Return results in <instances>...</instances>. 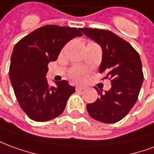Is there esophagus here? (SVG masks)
<instances>
[{
	"label": "esophagus",
	"mask_w": 154,
	"mask_h": 154,
	"mask_svg": "<svg viewBox=\"0 0 154 154\" xmlns=\"http://www.w3.org/2000/svg\"><path fill=\"white\" fill-rule=\"evenodd\" d=\"M85 89H86V88L83 87V86H77V87H76V90H77V92L83 91V90H85Z\"/></svg>",
	"instance_id": "esophagus-1"
}]
</instances>
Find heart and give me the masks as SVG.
<instances>
[{
	"label": "heart",
	"instance_id": "1",
	"mask_svg": "<svg viewBox=\"0 0 154 154\" xmlns=\"http://www.w3.org/2000/svg\"><path fill=\"white\" fill-rule=\"evenodd\" d=\"M86 70L82 67H75L71 71L70 76L72 77V79L76 82H81L85 78L86 76Z\"/></svg>",
	"mask_w": 154,
	"mask_h": 154
}]
</instances>
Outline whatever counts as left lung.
I'll list each match as a JSON object with an SVG mask.
<instances>
[{
    "label": "left lung",
    "mask_w": 154,
    "mask_h": 154,
    "mask_svg": "<svg viewBox=\"0 0 154 154\" xmlns=\"http://www.w3.org/2000/svg\"><path fill=\"white\" fill-rule=\"evenodd\" d=\"M83 34L99 44L103 60L99 72L107 74L112 88L98 90L99 97L87 105L93 119L104 123H114L125 117L136 103L143 81L139 54L130 43L107 30L81 28Z\"/></svg>",
    "instance_id": "1"
}]
</instances>
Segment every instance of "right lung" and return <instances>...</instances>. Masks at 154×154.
I'll return each instance as SVG.
<instances>
[{
    "instance_id": "obj_1",
    "label": "right lung",
    "mask_w": 154,
    "mask_h": 154,
    "mask_svg": "<svg viewBox=\"0 0 154 154\" xmlns=\"http://www.w3.org/2000/svg\"><path fill=\"white\" fill-rule=\"evenodd\" d=\"M82 36L77 28L47 25L21 39L11 57L9 76L17 102L29 118L46 122L58 117L75 88L66 80L50 86L46 75L48 63L56 61L70 40Z\"/></svg>"
}]
</instances>
